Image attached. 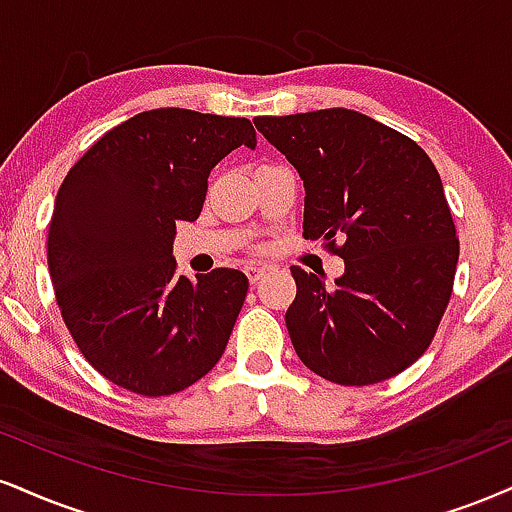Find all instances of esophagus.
I'll use <instances>...</instances> for the list:
<instances>
[{
    "mask_svg": "<svg viewBox=\"0 0 512 512\" xmlns=\"http://www.w3.org/2000/svg\"><path fill=\"white\" fill-rule=\"evenodd\" d=\"M264 272H267V269L260 267V264H248V267H245V276H248L250 283L260 281L262 276H264Z\"/></svg>",
    "mask_w": 512,
    "mask_h": 512,
    "instance_id": "1",
    "label": "esophagus"
}]
</instances>
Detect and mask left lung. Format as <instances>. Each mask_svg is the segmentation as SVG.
I'll list each match as a JSON object with an SVG mask.
<instances>
[{"label":"left lung","mask_w":512,"mask_h":512,"mask_svg":"<svg viewBox=\"0 0 512 512\" xmlns=\"http://www.w3.org/2000/svg\"><path fill=\"white\" fill-rule=\"evenodd\" d=\"M255 126L303 178V236L346 262L334 286L291 267L295 353L341 386L396 377L432 343L458 267L434 162L408 135L341 107L257 116Z\"/></svg>","instance_id":"left-lung-1"}]
</instances>
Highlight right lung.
<instances>
[{
  "mask_svg": "<svg viewBox=\"0 0 512 512\" xmlns=\"http://www.w3.org/2000/svg\"><path fill=\"white\" fill-rule=\"evenodd\" d=\"M257 135L240 116L150 109L107 131L54 202L47 264L73 341L104 379L140 396L188 389L219 362L248 276L176 274L178 221H195L209 171Z\"/></svg>",
  "mask_w": 512,
  "mask_h": 512,
  "instance_id": "1",
  "label": "right lung"
}]
</instances>
